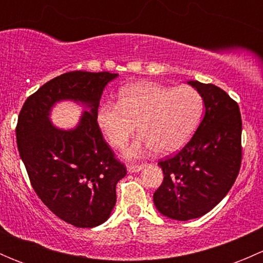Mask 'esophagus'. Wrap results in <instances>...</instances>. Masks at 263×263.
I'll use <instances>...</instances> for the list:
<instances>
[{"label":"esophagus","mask_w":263,"mask_h":263,"mask_svg":"<svg viewBox=\"0 0 263 263\" xmlns=\"http://www.w3.org/2000/svg\"><path fill=\"white\" fill-rule=\"evenodd\" d=\"M144 168L145 164H129V165L127 166V171H128L129 173H139V172L142 171Z\"/></svg>","instance_id":"1"}]
</instances>
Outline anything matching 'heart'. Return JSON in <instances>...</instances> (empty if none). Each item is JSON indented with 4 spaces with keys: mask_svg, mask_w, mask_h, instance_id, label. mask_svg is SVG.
I'll return each mask as SVG.
<instances>
[{
    "mask_svg": "<svg viewBox=\"0 0 263 263\" xmlns=\"http://www.w3.org/2000/svg\"><path fill=\"white\" fill-rule=\"evenodd\" d=\"M202 110V97L192 86L135 82L119 91V103L100 105L97 122L107 141L117 148L126 146L139 124L141 137L126 151L127 158L135 159L150 148L166 155L184 146Z\"/></svg>",
    "mask_w": 263,
    "mask_h": 263,
    "instance_id": "b5f03b06",
    "label": "heart"
}]
</instances>
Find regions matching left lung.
Returning <instances> with one entry per match:
<instances>
[{"label":"left lung","instance_id":"1","mask_svg":"<svg viewBox=\"0 0 263 263\" xmlns=\"http://www.w3.org/2000/svg\"><path fill=\"white\" fill-rule=\"evenodd\" d=\"M187 84L202 97L205 115L190 142L158 163L164 181L154 193L156 210L179 221L213 210L234 184L242 163V118L237 103L213 84Z\"/></svg>","mask_w":263,"mask_h":263}]
</instances>
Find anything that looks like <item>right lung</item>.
Masks as SVG:
<instances>
[{"label":"right lung","mask_w":263,"mask_h":263,"mask_svg":"<svg viewBox=\"0 0 263 263\" xmlns=\"http://www.w3.org/2000/svg\"><path fill=\"white\" fill-rule=\"evenodd\" d=\"M117 76L63 73L30 95L18 115L17 148L31 185L53 214L73 227L107 221L116 206L117 183L126 176L97 122L103 90ZM65 100L85 108L73 129H60L50 121L52 107Z\"/></svg>","instance_id":"right-lung-1"}]
</instances>
